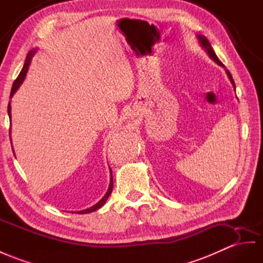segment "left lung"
I'll return each instance as SVG.
<instances>
[{
    "label": "left lung",
    "instance_id": "8db88e82",
    "mask_svg": "<svg viewBox=\"0 0 263 263\" xmlns=\"http://www.w3.org/2000/svg\"><path fill=\"white\" fill-rule=\"evenodd\" d=\"M198 39H199V41H200V43H201V45L203 46V48L205 49V51L208 52V54H209V57H210L213 61H215L217 62L218 64H220L221 66H223V64H222V62L220 61V60L218 59V57H217V54H215L214 53V51H213V49H212V46H211V44H210V42H209V40L205 37V36H203V35H198ZM227 74H228V77H229V79H230V81L232 82V85H233V87L235 89V84H234V81H233V79H232V76H231V73L229 72V70H227Z\"/></svg>",
    "mask_w": 263,
    "mask_h": 263
}]
</instances>
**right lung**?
I'll return each mask as SVG.
<instances>
[{
  "label": "right lung",
  "instance_id": "right-lung-1",
  "mask_svg": "<svg viewBox=\"0 0 263 263\" xmlns=\"http://www.w3.org/2000/svg\"><path fill=\"white\" fill-rule=\"evenodd\" d=\"M34 53H35V50H32V51H30L29 52V54H28V57H26V60H25V63H24V65H23V69H22V71L20 72V74H18V77L15 79V81H14V83H13V85H12V90H11V94H10V98H12L13 97V94L15 93V91L18 89V86L21 85V83L23 82V80H24V78H25V76H26V72H28V69H29V65H30V62H31V59H32V57L34 55ZM8 112H9V117L11 118V103L9 102V105H8ZM10 134H11V131H10ZM11 144H12V142H11ZM111 171V170H110ZM112 189H113V178H112V171H111V181H110V185H109V189H107V192L105 193V196L101 199L97 204H94L93 206H91V208H89V209H85V210H82V211H79V213H81V214H84V213H90V212H93V211H97L98 209H100L101 206H102L104 203H105V201L107 200V198L110 197V194H111V192H112Z\"/></svg>",
  "mask_w": 263,
  "mask_h": 263
}]
</instances>
